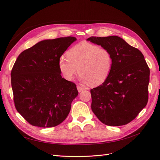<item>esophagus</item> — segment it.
<instances>
[{"mask_svg": "<svg viewBox=\"0 0 160 160\" xmlns=\"http://www.w3.org/2000/svg\"><path fill=\"white\" fill-rule=\"evenodd\" d=\"M77 90H78L79 92H81L82 91L85 90V88H83V87H81L80 85H77Z\"/></svg>", "mask_w": 160, "mask_h": 160, "instance_id": "34e87169", "label": "esophagus"}]
</instances>
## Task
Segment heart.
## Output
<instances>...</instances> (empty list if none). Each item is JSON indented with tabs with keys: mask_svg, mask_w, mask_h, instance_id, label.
Here are the masks:
<instances>
[{
	"mask_svg": "<svg viewBox=\"0 0 160 160\" xmlns=\"http://www.w3.org/2000/svg\"><path fill=\"white\" fill-rule=\"evenodd\" d=\"M113 57L106 48L88 42H81L67 52V57L62 56L59 68L62 77L71 81L77 72H81L79 79L91 86L102 84L111 73Z\"/></svg>",
	"mask_w": 160,
	"mask_h": 160,
	"instance_id": "1",
	"label": "heart"
}]
</instances>
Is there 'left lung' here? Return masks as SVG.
<instances>
[{
    "label": "left lung",
    "mask_w": 160,
    "mask_h": 160,
    "mask_svg": "<svg viewBox=\"0 0 160 160\" xmlns=\"http://www.w3.org/2000/svg\"><path fill=\"white\" fill-rule=\"evenodd\" d=\"M87 41L108 49L113 57L108 79L91 89V109L105 125L128 124L148 103L149 69L144 56L118 36L91 37Z\"/></svg>",
    "instance_id": "left-lung-1"
}]
</instances>
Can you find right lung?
<instances>
[{"label": "right lung", "instance_id": "1", "mask_svg": "<svg viewBox=\"0 0 160 160\" xmlns=\"http://www.w3.org/2000/svg\"><path fill=\"white\" fill-rule=\"evenodd\" d=\"M77 38L67 37L37 42L22 51L11 71L14 102L30 124L40 128L59 125L78 95L75 83L62 78L59 60Z\"/></svg>", "mask_w": 160, "mask_h": 160}]
</instances>
